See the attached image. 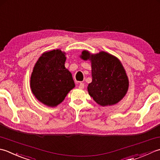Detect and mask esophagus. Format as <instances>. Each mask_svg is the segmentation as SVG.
<instances>
[{
    "label": "esophagus",
    "mask_w": 160,
    "mask_h": 160,
    "mask_svg": "<svg viewBox=\"0 0 160 160\" xmlns=\"http://www.w3.org/2000/svg\"><path fill=\"white\" fill-rule=\"evenodd\" d=\"M77 83L79 84V89H83V88H84V84H83V83H81V82H78Z\"/></svg>",
    "instance_id": "obj_1"
}]
</instances>
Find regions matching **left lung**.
<instances>
[{"mask_svg":"<svg viewBox=\"0 0 160 160\" xmlns=\"http://www.w3.org/2000/svg\"><path fill=\"white\" fill-rule=\"evenodd\" d=\"M80 57L91 62L92 79L88 84V91L94 102L102 106H112L120 102L126 95L129 86L121 61L103 51L92 54L83 50Z\"/></svg>","mask_w":160,"mask_h":160,"instance_id":"1","label":"left lung"}]
</instances>
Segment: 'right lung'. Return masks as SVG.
I'll return each mask as SVG.
<instances>
[{
    "instance_id": "1",
    "label": "right lung",
    "mask_w": 160,
    "mask_h": 160,
    "mask_svg": "<svg viewBox=\"0 0 160 160\" xmlns=\"http://www.w3.org/2000/svg\"><path fill=\"white\" fill-rule=\"evenodd\" d=\"M66 60V53L53 50L42 54L34 67L30 78L32 92L48 106L61 103L75 86L71 72L65 67Z\"/></svg>"
}]
</instances>
